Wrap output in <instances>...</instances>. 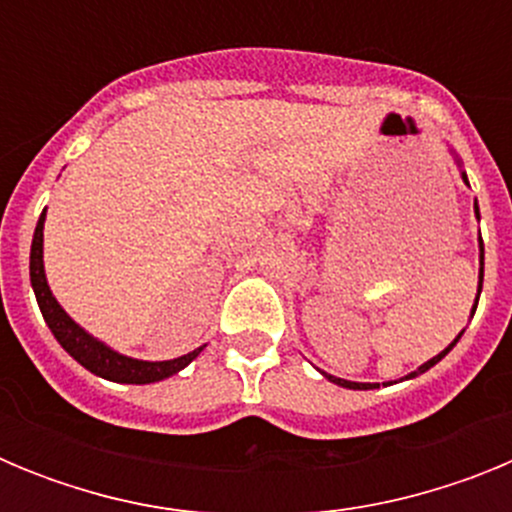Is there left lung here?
<instances>
[{"label": "left lung", "mask_w": 512, "mask_h": 512, "mask_svg": "<svg viewBox=\"0 0 512 512\" xmlns=\"http://www.w3.org/2000/svg\"><path fill=\"white\" fill-rule=\"evenodd\" d=\"M451 151V148H449ZM451 156H454V164L459 166V174H461V182L467 184L469 187V179H467V171L461 169V158L456 156L454 151H451ZM474 217H477L479 220V205H477V200H474ZM482 279H485V243H482V235H479V282H477V297H474V305H472V318H474V310H477V302H479V295H482ZM461 333H464V330H461ZM461 333L459 336L454 338V341L449 343V346L443 348L441 354H436L433 356V359H428L425 361V364H420L418 369H415V372H410V374H405V377L400 379V382H408V379H415V377H420V374H425L428 372V369H431V366H436L438 361L443 359V356L449 354L451 348L456 346V343H459V338H461ZM323 374L325 379H328V382H333V384H338V387H346V390H377L379 384L377 382H348V379H341V377H333V374H325V372H320ZM387 384H397V382H387Z\"/></svg>", "instance_id": "1"}]
</instances>
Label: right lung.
I'll list each match as a JSON object with an SVG mask.
<instances>
[{
	"instance_id": "add662e5",
	"label": "right lung",
	"mask_w": 512,
	"mask_h": 512,
	"mask_svg": "<svg viewBox=\"0 0 512 512\" xmlns=\"http://www.w3.org/2000/svg\"><path fill=\"white\" fill-rule=\"evenodd\" d=\"M43 228H45V210L40 215L38 225H35L33 246H30V284H33L35 300H38L40 312H43L45 323L51 328V333L56 336V341L61 343L63 351L69 356H74L84 369H89L92 374L102 379H110V382L120 384H151L161 382L166 377H174L184 369V366L192 364L197 356L202 354L200 346L189 351V354L179 356V359L169 361H143L133 359V356H125L115 348H110L104 341L94 338L89 330L81 328L69 312L58 305V300L53 297L51 287H48V277H45V264H43Z\"/></svg>"
}]
</instances>
